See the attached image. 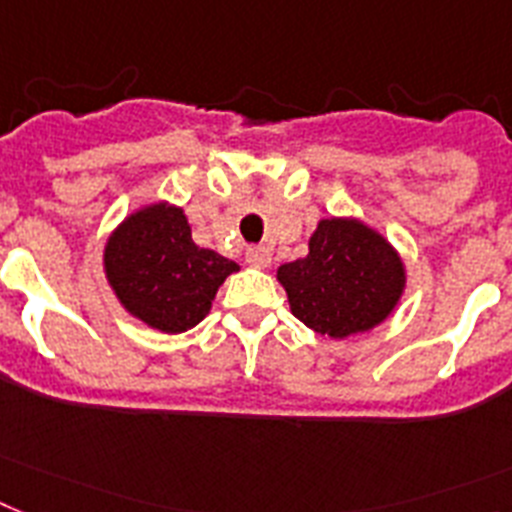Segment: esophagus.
<instances>
[{"instance_id": "obj_1", "label": "esophagus", "mask_w": 512, "mask_h": 512, "mask_svg": "<svg viewBox=\"0 0 512 512\" xmlns=\"http://www.w3.org/2000/svg\"><path fill=\"white\" fill-rule=\"evenodd\" d=\"M247 263L252 268H268L270 265V249L268 247H249L247 249Z\"/></svg>"}]
</instances>
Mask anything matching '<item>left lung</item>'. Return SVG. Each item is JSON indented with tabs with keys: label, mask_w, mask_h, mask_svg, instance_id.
Listing matches in <instances>:
<instances>
[{
	"label": "left lung",
	"mask_w": 512,
	"mask_h": 512,
	"mask_svg": "<svg viewBox=\"0 0 512 512\" xmlns=\"http://www.w3.org/2000/svg\"><path fill=\"white\" fill-rule=\"evenodd\" d=\"M291 312L320 336L367 333L395 309L406 289L401 255L367 223L322 218L307 257L278 268Z\"/></svg>",
	"instance_id": "8db88e82"
}]
</instances>
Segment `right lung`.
<instances>
[{
  "label": "right lung",
  "instance_id": "add662e5",
  "mask_svg": "<svg viewBox=\"0 0 512 512\" xmlns=\"http://www.w3.org/2000/svg\"><path fill=\"white\" fill-rule=\"evenodd\" d=\"M103 270L132 317L161 333H184L208 315L218 286L239 265L197 247L182 208L153 203L124 218L109 236Z\"/></svg>",
  "mask_w": 512,
  "mask_h": 512
}]
</instances>
